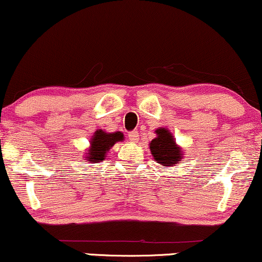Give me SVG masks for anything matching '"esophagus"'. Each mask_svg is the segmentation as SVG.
<instances>
[{"label":"esophagus","mask_w":262,"mask_h":262,"mask_svg":"<svg viewBox=\"0 0 262 262\" xmlns=\"http://www.w3.org/2000/svg\"><path fill=\"white\" fill-rule=\"evenodd\" d=\"M128 139H130L131 142H137L138 141V131H131L130 134H128Z\"/></svg>","instance_id":"34e87169"}]
</instances>
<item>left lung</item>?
Here are the masks:
<instances>
[{
  "label": "left lung",
  "mask_w": 262,
  "mask_h": 262,
  "mask_svg": "<svg viewBox=\"0 0 262 262\" xmlns=\"http://www.w3.org/2000/svg\"><path fill=\"white\" fill-rule=\"evenodd\" d=\"M158 137L150 142V151L155 161L165 166H174L183 158L181 148L177 147L171 132L166 128H158L155 131Z\"/></svg>",
  "instance_id": "left-lung-1"
}]
</instances>
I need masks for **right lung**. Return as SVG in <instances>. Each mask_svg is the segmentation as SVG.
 Returning a JSON list of instances; mask_svg holds the SVG:
<instances>
[{
	"label": "right lung",
	"instance_id": "1",
	"mask_svg": "<svg viewBox=\"0 0 262 262\" xmlns=\"http://www.w3.org/2000/svg\"><path fill=\"white\" fill-rule=\"evenodd\" d=\"M124 135L121 132L106 134L104 131L97 130L91 139L90 150L88 151V160L93 162L103 161L106 158V152L119 141H123Z\"/></svg>",
	"mask_w": 262,
	"mask_h": 262
}]
</instances>
